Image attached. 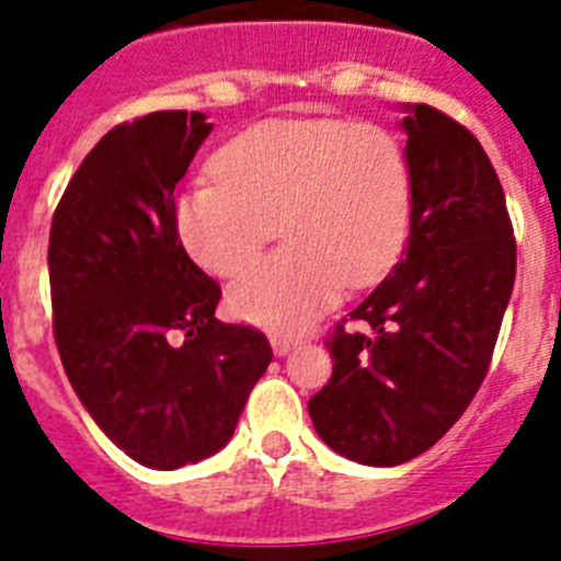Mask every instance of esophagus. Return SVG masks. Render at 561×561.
<instances>
[{"mask_svg":"<svg viewBox=\"0 0 561 561\" xmlns=\"http://www.w3.org/2000/svg\"><path fill=\"white\" fill-rule=\"evenodd\" d=\"M295 336H284V334H275L272 336V351H275L277 356H284V354H289L291 348H295Z\"/></svg>","mask_w":561,"mask_h":561,"instance_id":"34e87169","label":"esophagus"}]
</instances>
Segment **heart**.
I'll return each mask as SVG.
<instances>
[{
  "instance_id": "1",
  "label": "heart",
  "mask_w": 561,
  "mask_h": 561,
  "mask_svg": "<svg viewBox=\"0 0 561 561\" xmlns=\"http://www.w3.org/2000/svg\"><path fill=\"white\" fill-rule=\"evenodd\" d=\"M213 182L173 207L182 247L232 277L277 232L289 244L230 289L241 320L297 329L345 286L376 284L404 250L413 216L408 153L388 128L348 121H266L213 160Z\"/></svg>"
}]
</instances>
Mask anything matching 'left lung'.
<instances>
[{
    "label": "left lung",
    "instance_id": "1",
    "mask_svg": "<svg viewBox=\"0 0 561 561\" xmlns=\"http://www.w3.org/2000/svg\"><path fill=\"white\" fill-rule=\"evenodd\" d=\"M413 216L390 275L325 336L334 370L309 399L317 435L368 466H399L447 435L492 365L517 275V241L492 160L449 114L415 103Z\"/></svg>",
    "mask_w": 561,
    "mask_h": 561
}]
</instances>
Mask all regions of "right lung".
I'll use <instances>...</instances> for the list:
<instances>
[{
  "instance_id": "1",
  "label": "right lung",
  "mask_w": 561,
  "mask_h": 561,
  "mask_svg": "<svg viewBox=\"0 0 561 561\" xmlns=\"http://www.w3.org/2000/svg\"><path fill=\"white\" fill-rule=\"evenodd\" d=\"M210 128L182 108L114 126L49 227L67 379L98 427L151 469L219 453L272 362L264 331L216 320L221 286L193 264L173 221V187Z\"/></svg>"
}]
</instances>
